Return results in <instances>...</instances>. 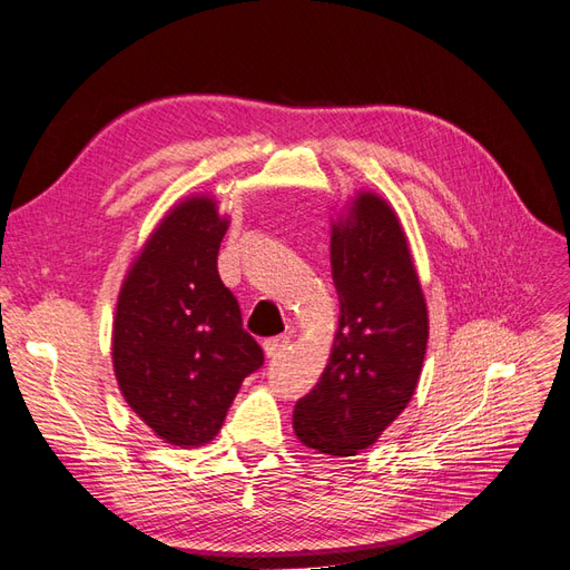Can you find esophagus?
I'll return each instance as SVG.
<instances>
[{
  "label": "esophagus",
  "mask_w": 570,
  "mask_h": 570,
  "mask_svg": "<svg viewBox=\"0 0 570 570\" xmlns=\"http://www.w3.org/2000/svg\"><path fill=\"white\" fill-rule=\"evenodd\" d=\"M287 344H289V337H287V335L271 337V340L264 342V352H266L268 358H275V356H281L283 350H287Z\"/></svg>",
  "instance_id": "1"
}]
</instances>
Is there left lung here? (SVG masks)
I'll list each match as a JSON object with an SVG mask.
<instances>
[{
	"label": "left lung",
	"instance_id": "8db88e82",
	"mask_svg": "<svg viewBox=\"0 0 570 570\" xmlns=\"http://www.w3.org/2000/svg\"><path fill=\"white\" fill-rule=\"evenodd\" d=\"M340 325L316 387L295 404L292 428L308 450L354 456L400 416L416 392L428 306L392 206L358 193L333 220Z\"/></svg>",
	"mask_w": 570,
	"mask_h": 570
}]
</instances>
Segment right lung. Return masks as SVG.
<instances>
[{"mask_svg":"<svg viewBox=\"0 0 570 570\" xmlns=\"http://www.w3.org/2000/svg\"><path fill=\"white\" fill-rule=\"evenodd\" d=\"M226 230L216 199L176 204L137 254L116 304L118 390L154 435L183 450L218 435L239 385L264 366L218 275Z\"/></svg>","mask_w":570,"mask_h":570,"instance_id":"obj_1","label":"right lung"}]
</instances>
